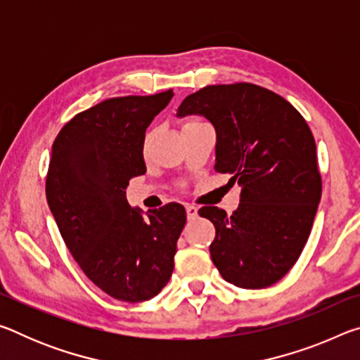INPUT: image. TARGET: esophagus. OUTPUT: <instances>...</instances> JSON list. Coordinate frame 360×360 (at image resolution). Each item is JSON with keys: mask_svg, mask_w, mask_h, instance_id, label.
Masks as SVG:
<instances>
[{"mask_svg": "<svg viewBox=\"0 0 360 360\" xmlns=\"http://www.w3.org/2000/svg\"><path fill=\"white\" fill-rule=\"evenodd\" d=\"M186 211H187L188 221H192V219L198 216V208L195 205H186Z\"/></svg>", "mask_w": 360, "mask_h": 360, "instance_id": "obj_1", "label": "esophagus"}]
</instances>
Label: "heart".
Returning <instances> with one entry per match:
<instances>
[{
    "mask_svg": "<svg viewBox=\"0 0 360 360\" xmlns=\"http://www.w3.org/2000/svg\"><path fill=\"white\" fill-rule=\"evenodd\" d=\"M195 124H202V120H198V119H187V120L184 122V127H187V125H195Z\"/></svg>",
    "mask_w": 360,
    "mask_h": 360,
    "instance_id": "obj_1",
    "label": "heart"
}]
</instances>
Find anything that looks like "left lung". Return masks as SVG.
<instances>
[{
	"label": "left lung",
	"instance_id": "obj_1",
	"mask_svg": "<svg viewBox=\"0 0 360 360\" xmlns=\"http://www.w3.org/2000/svg\"><path fill=\"white\" fill-rule=\"evenodd\" d=\"M205 115L216 129L219 173L241 186L240 206L198 214L216 227L211 260L243 289L278 283L307 245L322 193L314 136L283 96L260 85H208L181 103L178 115Z\"/></svg>",
	"mask_w": 360,
	"mask_h": 360
}]
</instances>
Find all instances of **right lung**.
Wrapping results in <instances>:
<instances>
[{
	"instance_id": "right-lung-1",
	"label": "right lung",
	"mask_w": 360,
	"mask_h": 360,
	"mask_svg": "<svg viewBox=\"0 0 360 360\" xmlns=\"http://www.w3.org/2000/svg\"><path fill=\"white\" fill-rule=\"evenodd\" d=\"M173 95L101 101L66 122L52 144L49 208L85 276L115 300H149L174 268L184 206L172 202L143 217L125 197L129 181L146 173V129Z\"/></svg>"
}]
</instances>
